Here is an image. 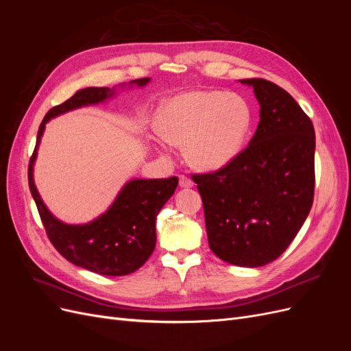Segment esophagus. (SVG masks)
Segmentation results:
<instances>
[{
  "instance_id": "obj_1",
  "label": "esophagus",
  "mask_w": 351,
  "mask_h": 351,
  "mask_svg": "<svg viewBox=\"0 0 351 351\" xmlns=\"http://www.w3.org/2000/svg\"><path fill=\"white\" fill-rule=\"evenodd\" d=\"M180 187H183V189L193 187L192 178H189V177H186V176H180Z\"/></svg>"
}]
</instances>
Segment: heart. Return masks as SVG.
Wrapping results in <instances>:
<instances>
[{
    "label": "heart",
    "instance_id": "b5f03b06",
    "mask_svg": "<svg viewBox=\"0 0 351 351\" xmlns=\"http://www.w3.org/2000/svg\"><path fill=\"white\" fill-rule=\"evenodd\" d=\"M155 139L159 149L167 142L186 146L189 164L212 173L231 164L241 152L252 125L246 99L236 93L190 90L168 98L158 112Z\"/></svg>",
    "mask_w": 351,
    "mask_h": 351
}]
</instances>
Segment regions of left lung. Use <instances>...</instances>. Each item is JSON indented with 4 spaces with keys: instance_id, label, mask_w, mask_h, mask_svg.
I'll return each mask as SVG.
<instances>
[{
    "instance_id": "obj_1",
    "label": "left lung",
    "mask_w": 351,
    "mask_h": 351,
    "mask_svg": "<svg viewBox=\"0 0 351 351\" xmlns=\"http://www.w3.org/2000/svg\"><path fill=\"white\" fill-rule=\"evenodd\" d=\"M253 88L259 124L249 146L217 173L193 176L204 202L209 247L237 267L277 259L313 204L315 129L289 92L265 79Z\"/></svg>"
}]
</instances>
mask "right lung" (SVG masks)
I'll return each instance as SVG.
<instances>
[{
    "label": "right lung",
    "mask_w": 351,
    "mask_h": 351,
    "mask_svg": "<svg viewBox=\"0 0 351 351\" xmlns=\"http://www.w3.org/2000/svg\"><path fill=\"white\" fill-rule=\"evenodd\" d=\"M149 77L132 80L129 88H143ZM119 88H86L76 92L64 104L49 110L42 120L34 155L29 162V187L38 206L47 234L61 256L83 269L95 274L121 277L139 269L149 259L156 243V215L176 192L178 178H132L114 199L110 208L86 222L67 224L58 219L42 200L34 180V167L40 139L49 120L89 105H98L114 98Z\"/></svg>",
    "instance_id": "add662e5"
}]
</instances>
